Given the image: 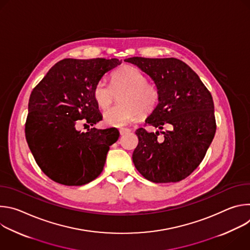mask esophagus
Here are the masks:
<instances>
[{
	"instance_id": "1",
	"label": "esophagus",
	"mask_w": 250,
	"mask_h": 250,
	"mask_svg": "<svg viewBox=\"0 0 250 250\" xmlns=\"http://www.w3.org/2000/svg\"><path fill=\"white\" fill-rule=\"evenodd\" d=\"M128 132H130V129L127 128V127H121V128H120V133H121V135H124V134L128 133Z\"/></svg>"
}]
</instances>
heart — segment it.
I'll return each mask as SVG.
<instances>
[{
	"label": "heart",
	"mask_w": 250,
	"mask_h": 250,
	"mask_svg": "<svg viewBox=\"0 0 250 250\" xmlns=\"http://www.w3.org/2000/svg\"><path fill=\"white\" fill-rule=\"evenodd\" d=\"M120 104L104 113L106 125L120 127L131 123L138 116L151 113L159 102L158 89L147 83L146 75L133 66H124L112 76V85L100 80L93 90V97L101 109H105L114 102L116 94H121Z\"/></svg>",
	"instance_id": "obj_1"
}]
</instances>
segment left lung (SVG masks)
Segmentation results:
<instances>
[{
	"label": "left lung",
	"instance_id": "1",
	"mask_svg": "<svg viewBox=\"0 0 250 250\" xmlns=\"http://www.w3.org/2000/svg\"><path fill=\"white\" fill-rule=\"evenodd\" d=\"M154 82L160 98L146 123L157 130L136 129L138 146L132 161L154 183L179 182L202 162L216 133L210 93L185 62L176 58L130 57ZM164 126L169 129L162 131ZM159 133L162 138H158Z\"/></svg>",
	"mask_w": 250,
	"mask_h": 250
}]
</instances>
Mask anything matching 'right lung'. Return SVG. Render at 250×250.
<instances>
[{"mask_svg":"<svg viewBox=\"0 0 250 250\" xmlns=\"http://www.w3.org/2000/svg\"><path fill=\"white\" fill-rule=\"evenodd\" d=\"M122 64L117 58H65L53 65L28 101L25 137L42 172L66 186L85 185L101 174L117 128H76L103 118L93 90L103 76Z\"/></svg>","mask_w":250,"mask_h":250,"instance_id":"right-lung-1","label":"right lung"}]
</instances>
